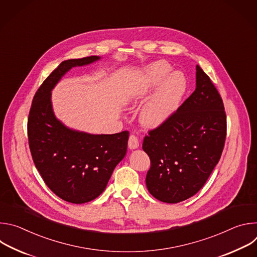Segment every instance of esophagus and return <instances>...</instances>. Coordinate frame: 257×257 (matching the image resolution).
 <instances>
[{
  "mask_svg": "<svg viewBox=\"0 0 257 257\" xmlns=\"http://www.w3.org/2000/svg\"><path fill=\"white\" fill-rule=\"evenodd\" d=\"M128 148L130 150H136L139 148V141L135 135H130L128 140Z\"/></svg>",
  "mask_w": 257,
  "mask_h": 257,
  "instance_id": "obj_1",
  "label": "esophagus"
}]
</instances>
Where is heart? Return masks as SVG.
I'll use <instances>...</instances> for the list:
<instances>
[{
  "label": "heart",
  "instance_id": "b5f03b06",
  "mask_svg": "<svg viewBox=\"0 0 257 257\" xmlns=\"http://www.w3.org/2000/svg\"><path fill=\"white\" fill-rule=\"evenodd\" d=\"M170 71L171 66L165 61L152 63L146 67L138 83L127 92L126 101L128 103H136L162 83L140 111V123L146 128H158L163 125L175 112L184 94L186 88L185 79L177 72L166 79Z\"/></svg>",
  "mask_w": 257,
  "mask_h": 257
}]
</instances>
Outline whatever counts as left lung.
<instances>
[{
    "label": "left lung",
    "instance_id": "1",
    "mask_svg": "<svg viewBox=\"0 0 257 257\" xmlns=\"http://www.w3.org/2000/svg\"><path fill=\"white\" fill-rule=\"evenodd\" d=\"M227 133L223 99L196 66V88L160 127L144 137L151 159L145 183L150 193L167 203L196 194L221 159Z\"/></svg>",
    "mask_w": 257,
    "mask_h": 257
}]
</instances>
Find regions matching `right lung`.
<instances>
[{"mask_svg": "<svg viewBox=\"0 0 257 257\" xmlns=\"http://www.w3.org/2000/svg\"><path fill=\"white\" fill-rule=\"evenodd\" d=\"M99 59L90 56L62 62L36 91L28 116L29 149L36 169L57 196L76 204L103 192L126 155L129 132L89 134L68 128L54 114L52 90L73 67Z\"/></svg>", "mask_w": 257, "mask_h": 257, "instance_id": "obj_1", "label": "right lung"}]
</instances>
